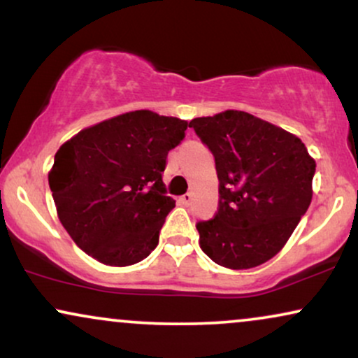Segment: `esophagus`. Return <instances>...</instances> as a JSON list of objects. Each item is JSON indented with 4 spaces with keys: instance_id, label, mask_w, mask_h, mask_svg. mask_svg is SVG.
<instances>
[{
    "instance_id": "1",
    "label": "esophagus",
    "mask_w": 358,
    "mask_h": 358,
    "mask_svg": "<svg viewBox=\"0 0 358 358\" xmlns=\"http://www.w3.org/2000/svg\"><path fill=\"white\" fill-rule=\"evenodd\" d=\"M178 200H180V203H182V205L188 206L189 203H192V200H193V194L192 193H185V194H182V196L178 198Z\"/></svg>"
}]
</instances>
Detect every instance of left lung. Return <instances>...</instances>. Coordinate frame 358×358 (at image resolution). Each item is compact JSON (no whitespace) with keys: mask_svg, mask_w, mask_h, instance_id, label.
Returning a JSON list of instances; mask_svg holds the SVG:
<instances>
[{"mask_svg":"<svg viewBox=\"0 0 358 358\" xmlns=\"http://www.w3.org/2000/svg\"><path fill=\"white\" fill-rule=\"evenodd\" d=\"M189 127L215 157L220 205L198 221L200 248L216 264L250 269L278 255L312 200L315 162L301 138L241 110Z\"/></svg>","mask_w":358,"mask_h":358,"instance_id":"left-lung-1","label":"left lung"}]
</instances>
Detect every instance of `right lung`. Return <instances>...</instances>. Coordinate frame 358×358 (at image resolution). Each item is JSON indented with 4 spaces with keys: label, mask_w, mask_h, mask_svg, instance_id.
<instances>
[{
    "label": "right lung",
    "mask_w": 358,
    "mask_h": 358,
    "mask_svg": "<svg viewBox=\"0 0 358 358\" xmlns=\"http://www.w3.org/2000/svg\"><path fill=\"white\" fill-rule=\"evenodd\" d=\"M188 122L135 110L89 127L59 148L49 188L59 220L85 255L130 266L155 250L175 200L162 180Z\"/></svg>",
    "instance_id": "obj_1"
}]
</instances>
